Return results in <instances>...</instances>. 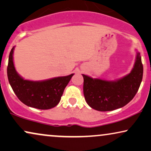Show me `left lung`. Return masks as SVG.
Returning <instances> with one entry per match:
<instances>
[{
    "instance_id": "left-lung-1",
    "label": "left lung",
    "mask_w": 151,
    "mask_h": 151,
    "mask_svg": "<svg viewBox=\"0 0 151 151\" xmlns=\"http://www.w3.org/2000/svg\"><path fill=\"white\" fill-rule=\"evenodd\" d=\"M83 94L87 104L99 111H111L124 107L137 92L143 77V65L137 53L131 72L117 81L92 79L83 74Z\"/></svg>"
}]
</instances>
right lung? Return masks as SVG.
<instances>
[{"label":"right lung","mask_w":151,"mask_h":151,"mask_svg":"<svg viewBox=\"0 0 151 151\" xmlns=\"http://www.w3.org/2000/svg\"><path fill=\"white\" fill-rule=\"evenodd\" d=\"M14 47L9 53L7 72L10 86L19 99L26 106L40 110L55 107L59 103L64 89L74 74L42 81L23 79L14 65Z\"/></svg>","instance_id":"1"}]
</instances>
